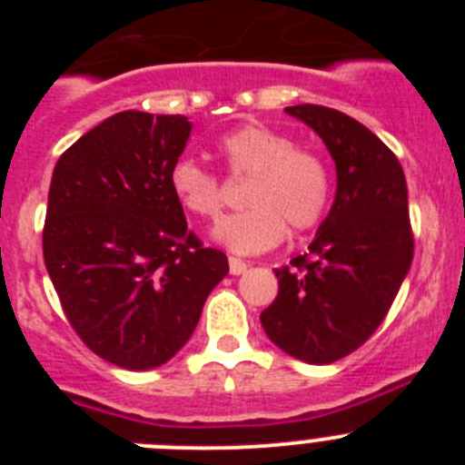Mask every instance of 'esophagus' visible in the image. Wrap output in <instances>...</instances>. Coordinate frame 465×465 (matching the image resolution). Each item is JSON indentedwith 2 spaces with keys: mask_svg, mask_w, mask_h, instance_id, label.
I'll list each match as a JSON object with an SVG mask.
<instances>
[{
  "mask_svg": "<svg viewBox=\"0 0 465 465\" xmlns=\"http://www.w3.org/2000/svg\"><path fill=\"white\" fill-rule=\"evenodd\" d=\"M228 265H230V274H242L246 270V262L242 261V258H235V256L228 258Z\"/></svg>",
  "mask_w": 465,
  "mask_h": 465,
  "instance_id": "34e87169",
  "label": "esophagus"
}]
</instances>
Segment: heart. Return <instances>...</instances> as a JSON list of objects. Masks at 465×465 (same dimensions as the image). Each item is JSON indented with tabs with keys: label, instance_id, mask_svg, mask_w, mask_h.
<instances>
[{
	"label": "heart",
	"instance_id": "1",
	"mask_svg": "<svg viewBox=\"0 0 465 465\" xmlns=\"http://www.w3.org/2000/svg\"><path fill=\"white\" fill-rule=\"evenodd\" d=\"M230 179L245 182L249 209L230 213L213 237L237 253L268 252L291 232L316 228L331 203L332 176L326 158L262 123H244L216 143ZM170 191L197 219H219L225 188L216 172L191 158L176 160L170 170Z\"/></svg>",
	"mask_w": 465,
	"mask_h": 465
}]
</instances>
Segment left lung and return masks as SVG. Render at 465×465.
Returning <instances> with one entry per match:
<instances>
[{
  "instance_id": "obj_1",
  "label": "left lung",
  "mask_w": 465,
  "mask_h": 465,
  "mask_svg": "<svg viewBox=\"0 0 465 465\" xmlns=\"http://www.w3.org/2000/svg\"><path fill=\"white\" fill-rule=\"evenodd\" d=\"M286 114L326 142L338 193L310 252L274 270L279 293L261 323L286 354L323 365L371 340L412 265L408 183L396 153L342 111L295 104Z\"/></svg>"
}]
</instances>
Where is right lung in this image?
Wrapping results in <instances>:
<instances>
[{
  "instance_id": "right-lung-1",
  "label": "right lung",
  "mask_w": 465,
  "mask_h": 465,
  "mask_svg": "<svg viewBox=\"0 0 465 465\" xmlns=\"http://www.w3.org/2000/svg\"><path fill=\"white\" fill-rule=\"evenodd\" d=\"M188 137L182 114L121 111L53 170L44 262L81 342L125 371L167 363L228 274L225 253L188 228L170 191Z\"/></svg>"
}]
</instances>
